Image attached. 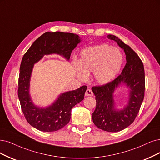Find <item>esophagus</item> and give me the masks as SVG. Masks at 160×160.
I'll return each mask as SVG.
<instances>
[{
  "label": "esophagus",
  "mask_w": 160,
  "mask_h": 160,
  "mask_svg": "<svg viewBox=\"0 0 160 160\" xmlns=\"http://www.w3.org/2000/svg\"><path fill=\"white\" fill-rule=\"evenodd\" d=\"M85 95H86V96H92L93 95V92L92 91V90L88 89V90H86V91Z\"/></svg>",
  "instance_id": "obj_1"
}]
</instances>
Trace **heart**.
Wrapping results in <instances>:
<instances>
[{"mask_svg": "<svg viewBox=\"0 0 160 160\" xmlns=\"http://www.w3.org/2000/svg\"><path fill=\"white\" fill-rule=\"evenodd\" d=\"M122 56L120 51L107 44L92 46L82 50L78 61L72 62L76 74L82 80L92 71L97 83L105 84L115 78L121 68Z\"/></svg>", "mask_w": 160, "mask_h": 160, "instance_id": "heart-1", "label": "heart"}]
</instances>
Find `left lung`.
Instances as JSON below:
<instances>
[{"label":"left lung","instance_id":"1","mask_svg":"<svg viewBox=\"0 0 160 160\" xmlns=\"http://www.w3.org/2000/svg\"><path fill=\"white\" fill-rule=\"evenodd\" d=\"M108 38L115 41L124 49L127 63L121 74L113 80L102 86L92 87L96 100L92 119L98 128L115 132L128 127L137 117L144 98L145 74L143 62L133 49L115 35L109 34ZM121 83H125L130 88V98L124 110L116 111L114 108L113 93Z\"/></svg>","mask_w":160,"mask_h":160}]
</instances>
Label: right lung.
Returning a JSON list of instances; mask_svg holds the SVG:
<instances>
[{
    "label": "right lung",
    "mask_w": 160,
    "mask_h": 160,
    "mask_svg": "<svg viewBox=\"0 0 160 160\" xmlns=\"http://www.w3.org/2000/svg\"><path fill=\"white\" fill-rule=\"evenodd\" d=\"M80 42V37L72 33L46 32L35 40L23 56L20 67L18 96L22 111L29 125L43 132H54L69 122L71 109L84 99L87 89L64 92L52 105L46 108L35 106L29 94V81L33 64L45 55L57 53L69 60L72 50Z\"/></svg>",
    "instance_id": "obj_1"
}]
</instances>
